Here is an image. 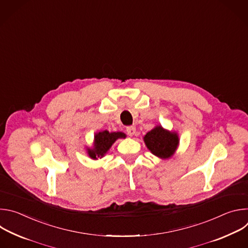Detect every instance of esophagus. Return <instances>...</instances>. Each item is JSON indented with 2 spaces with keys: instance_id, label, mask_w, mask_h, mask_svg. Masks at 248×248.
Wrapping results in <instances>:
<instances>
[{
  "instance_id": "1",
  "label": "esophagus",
  "mask_w": 248,
  "mask_h": 248,
  "mask_svg": "<svg viewBox=\"0 0 248 248\" xmlns=\"http://www.w3.org/2000/svg\"><path fill=\"white\" fill-rule=\"evenodd\" d=\"M126 132L129 136H133L136 132V128L134 126H127L126 127Z\"/></svg>"
}]
</instances>
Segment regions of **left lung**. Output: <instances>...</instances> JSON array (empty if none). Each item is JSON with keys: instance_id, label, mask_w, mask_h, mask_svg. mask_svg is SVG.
<instances>
[{"instance_id": "left-lung-1", "label": "left lung", "mask_w": 248, "mask_h": 248, "mask_svg": "<svg viewBox=\"0 0 248 248\" xmlns=\"http://www.w3.org/2000/svg\"><path fill=\"white\" fill-rule=\"evenodd\" d=\"M143 141L149 151L162 160H168L173 156L180 145V138L176 131L156 125L143 136Z\"/></svg>"}]
</instances>
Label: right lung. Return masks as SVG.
Returning a JSON list of instances; mask_svg holds the SVG:
<instances>
[{"label": "right lung", "instance_id": "obj_1", "mask_svg": "<svg viewBox=\"0 0 248 248\" xmlns=\"http://www.w3.org/2000/svg\"><path fill=\"white\" fill-rule=\"evenodd\" d=\"M125 137L126 134L122 131L110 132L108 130H101L94 134L93 144L91 147H86V152L92 160L102 159L118 139Z\"/></svg>", "mask_w": 248, "mask_h": 248}]
</instances>
